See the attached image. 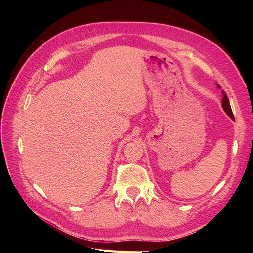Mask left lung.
Returning a JSON list of instances; mask_svg holds the SVG:
<instances>
[{
  "mask_svg": "<svg viewBox=\"0 0 253 253\" xmlns=\"http://www.w3.org/2000/svg\"><path fill=\"white\" fill-rule=\"evenodd\" d=\"M217 86L220 87L218 84ZM221 106H223L224 111L227 113V115L229 117H231L232 119H234V116H233V113H232V110H231V106H230V102H229L228 100V97L227 95L225 94V91H223V99H221Z\"/></svg>",
  "mask_w": 253,
  "mask_h": 253,
  "instance_id": "obj_1",
  "label": "left lung"
}]
</instances>
